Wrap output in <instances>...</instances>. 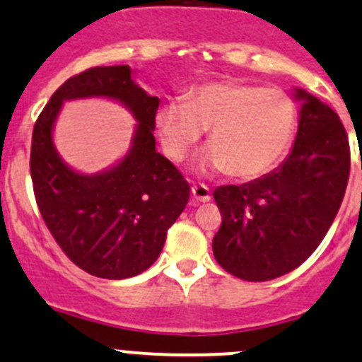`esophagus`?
<instances>
[{"label": "esophagus", "instance_id": "esophagus-1", "mask_svg": "<svg viewBox=\"0 0 362 362\" xmlns=\"http://www.w3.org/2000/svg\"><path fill=\"white\" fill-rule=\"evenodd\" d=\"M192 200L193 204H206L211 200V192L206 185H193L192 186Z\"/></svg>", "mask_w": 362, "mask_h": 362}]
</instances>
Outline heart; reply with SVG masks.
<instances>
[{"instance_id": "heart-1", "label": "heart", "mask_w": 362, "mask_h": 362, "mask_svg": "<svg viewBox=\"0 0 362 362\" xmlns=\"http://www.w3.org/2000/svg\"><path fill=\"white\" fill-rule=\"evenodd\" d=\"M165 153L182 160L209 130L207 162L237 180L274 169L291 144L296 106L279 88L214 81L189 92L185 103L165 104L156 115Z\"/></svg>"}]
</instances>
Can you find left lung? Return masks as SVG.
I'll return each instance as SVG.
<instances>
[{"label":"left lung","mask_w":362,"mask_h":362,"mask_svg":"<svg viewBox=\"0 0 362 362\" xmlns=\"http://www.w3.org/2000/svg\"><path fill=\"white\" fill-rule=\"evenodd\" d=\"M293 151L274 173L218 186L223 216L212 238L216 262L242 281L263 282L300 267L317 249L344 200L350 146L329 106L303 90Z\"/></svg>","instance_id":"left-lung-1"}]
</instances>
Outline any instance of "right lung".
<instances>
[{
	"label": "right lung",
	"mask_w": 362,
	"mask_h": 362,
	"mask_svg": "<svg viewBox=\"0 0 362 362\" xmlns=\"http://www.w3.org/2000/svg\"><path fill=\"white\" fill-rule=\"evenodd\" d=\"M130 73L129 66H95L74 74L54 92L33 129L29 167L45 225L71 262L100 279H129L150 268L189 199L188 181L155 150L160 99L137 87ZM92 95L124 102L140 125L118 166L83 177L58 158L51 125L62 100Z\"/></svg>",
	"instance_id": "obj_1"
}]
</instances>
